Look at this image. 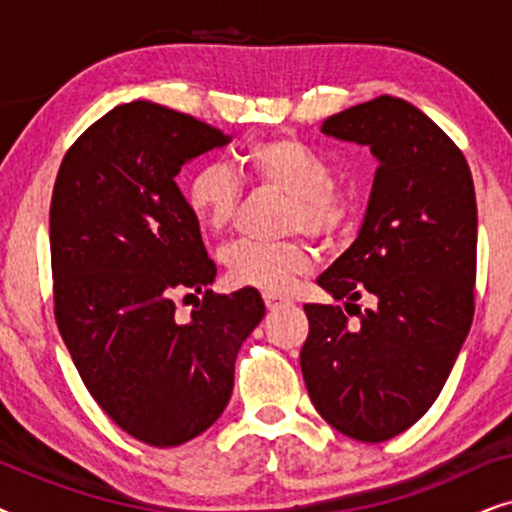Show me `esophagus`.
Wrapping results in <instances>:
<instances>
[{"label":"esophagus","mask_w":512,"mask_h":512,"mask_svg":"<svg viewBox=\"0 0 512 512\" xmlns=\"http://www.w3.org/2000/svg\"><path fill=\"white\" fill-rule=\"evenodd\" d=\"M263 300H265V307H268L270 312L279 310V307H282V305L286 303L284 298H279V296H272V293H263Z\"/></svg>","instance_id":"esophagus-1"}]
</instances>
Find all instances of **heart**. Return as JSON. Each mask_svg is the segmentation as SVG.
<instances>
[{"label":"heart","instance_id":"obj_1","mask_svg":"<svg viewBox=\"0 0 512 512\" xmlns=\"http://www.w3.org/2000/svg\"><path fill=\"white\" fill-rule=\"evenodd\" d=\"M235 167L247 181L265 191L286 195L282 233H305L314 240H335L352 221V195L331 181L326 160L293 137L263 139L244 149ZM186 207L209 235H223L240 209L242 188L221 165H202L191 174ZM230 284L272 296L291 291L293 282L312 268L314 256L300 240H237L221 251Z\"/></svg>","mask_w":512,"mask_h":512}]
</instances>
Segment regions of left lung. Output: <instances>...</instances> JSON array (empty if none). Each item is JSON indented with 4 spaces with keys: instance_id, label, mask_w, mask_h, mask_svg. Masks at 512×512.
<instances>
[{
    "instance_id": "left-lung-1",
    "label": "left lung",
    "mask_w": 512,
    "mask_h": 512,
    "mask_svg": "<svg viewBox=\"0 0 512 512\" xmlns=\"http://www.w3.org/2000/svg\"><path fill=\"white\" fill-rule=\"evenodd\" d=\"M324 135L377 158L366 219L317 282L340 305H305L300 368L333 429L382 443L443 391L473 321L478 207L459 146L410 102L382 95L326 118ZM376 305L361 311L355 300ZM356 313L360 321L348 324Z\"/></svg>"
}]
</instances>
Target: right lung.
<instances>
[{
  "label": "right lung",
  "mask_w": 512,
  "mask_h": 512,
  "mask_svg": "<svg viewBox=\"0 0 512 512\" xmlns=\"http://www.w3.org/2000/svg\"><path fill=\"white\" fill-rule=\"evenodd\" d=\"M228 142L160 104H121L69 146L53 186L60 335L97 405L153 447L186 443L221 417L237 352L265 314L256 289L207 291L216 265L174 181ZM179 292L203 293L188 322L173 317Z\"/></svg>",
  "instance_id": "add662e5"
}]
</instances>
